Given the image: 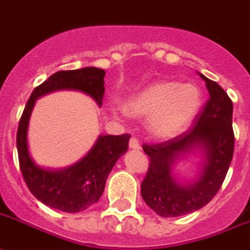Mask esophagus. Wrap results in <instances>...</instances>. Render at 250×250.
<instances>
[{
    "label": "esophagus",
    "instance_id": "1",
    "mask_svg": "<svg viewBox=\"0 0 250 250\" xmlns=\"http://www.w3.org/2000/svg\"><path fill=\"white\" fill-rule=\"evenodd\" d=\"M129 147L131 148V149H140V144L139 142H138L137 138H130L129 140Z\"/></svg>",
    "mask_w": 250,
    "mask_h": 250
}]
</instances>
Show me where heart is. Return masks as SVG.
<instances>
[{
    "label": "heart",
    "instance_id": "1",
    "mask_svg": "<svg viewBox=\"0 0 250 250\" xmlns=\"http://www.w3.org/2000/svg\"><path fill=\"white\" fill-rule=\"evenodd\" d=\"M201 107V89L177 80L154 82L125 102L130 115L148 117V130L160 139L181 133L194 120Z\"/></svg>",
    "mask_w": 250,
    "mask_h": 250
}]
</instances>
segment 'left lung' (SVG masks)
Segmentation results:
<instances>
[{
    "mask_svg": "<svg viewBox=\"0 0 250 250\" xmlns=\"http://www.w3.org/2000/svg\"><path fill=\"white\" fill-rule=\"evenodd\" d=\"M209 98L185 133L158 144H144L149 157L148 172L140 185L144 202L161 217H179L198 211L221 188L234 154L232 102L216 82L199 74ZM198 149L204 154L195 181L181 183L172 174L177 159Z\"/></svg>",
    "mask_w": 250,
    "mask_h": 250,
    "instance_id": "left-lung-1",
    "label": "left lung"
}]
</instances>
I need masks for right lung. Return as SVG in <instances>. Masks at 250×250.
Masks as SVG:
<instances>
[{
  "label": "right lung",
  "mask_w": 250,
  "mask_h": 250,
  "mask_svg": "<svg viewBox=\"0 0 250 250\" xmlns=\"http://www.w3.org/2000/svg\"><path fill=\"white\" fill-rule=\"evenodd\" d=\"M104 75V70L97 67L57 71L37 86L26 102L16 134L19 165L29 190L48 207L76 213L98 202L107 176L116 161L127 150L130 135H100L92 149L73 166L62 170L43 168L33 161L28 148V125L33 107L39 97L61 89L85 93L101 107Z\"/></svg>",
  "instance_id": "add662e5"
}]
</instances>
